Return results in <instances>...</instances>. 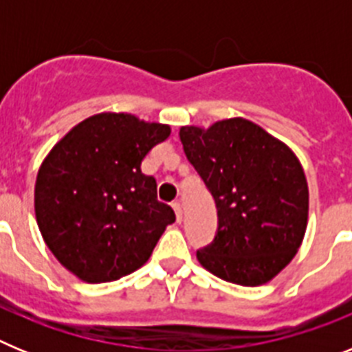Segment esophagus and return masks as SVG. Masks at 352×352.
I'll return each mask as SVG.
<instances>
[{
    "label": "esophagus",
    "instance_id": "34e87169",
    "mask_svg": "<svg viewBox=\"0 0 352 352\" xmlns=\"http://www.w3.org/2000/svg\"><path fill=\"white\" fill-rule=\"evenodd\" d=\"M173 208H174V211H176V220H178V222H182V219H183L182 203H179V201H174Z\"/></svg>",
    "mask_w": 352,
    "mask_h": 352
}]
</instances>
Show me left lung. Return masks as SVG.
Instances as JSON below:
<instances>
[{"instance_id":"left-lung-1","label":"left lung","mask_w":352,"mask_h":352,"mask_svg":"<svg viewBox=\"0 0 352 352\" xmlns=\"http://www.w3.org/2000/svg\"><path fill=\"white\" fill-rule=\"evenodd\" d=\"M179 139L219 217L199 263L232 284L270 282L296 256L307 229L309 186L296 155L243 118L208 130L182 126Z\"/></svg>"}]
</instances>
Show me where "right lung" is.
Instances as JSON below:
<instances>
[{"label":"right lung","mask_w":352,"mask_h":352,"mask_svg":"<svg viewBox=\"0 0 352 352\" xmlns=\"http://www.w3.org/2000/svg\"><path fill=\"white\" fill-rule=\"evenodd\" d=\"M170 129L132 114L102 113L61 139L36 176L38 229L56 259L80 280L113 282L149 259L174 210L157 199L146 155Z\"/></svg>","instance_id":"1"}]
</instances>
